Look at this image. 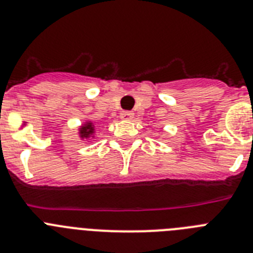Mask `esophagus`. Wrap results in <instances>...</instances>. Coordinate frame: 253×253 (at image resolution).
<instances>
[{"label":"esophagus","instance_id":"1","mask_svg":"<svg viewBox=\"0 0 253 253\" xmlns=\"http://www.w3.org/2000/svg\"><path fill=\"white\" fill-rule=\"evenodd\" d=\"M120 118H122L123 120H131L134 118V113L133 111H123V113L120 114Z\"/></svg>","mask_w":253,"mask_h":253}]
</instances>
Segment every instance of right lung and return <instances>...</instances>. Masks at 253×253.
<instances>
[{"mask_svg":"<svg viewBox=\"0 0 253 253\" xmlns=\"http://www.w3.org/2000/svg\"><path fill=\"white\" fill-rule=\"evenodd\" d=\"M96 133V124L92 120H84V124L80 125L78 128V137L81 140H87L91 139V138H95Z\"/></svg>","mask_w":253,"mask_h":253,"instance_id":"add662e5","label":"right lung"}]
</instances>
